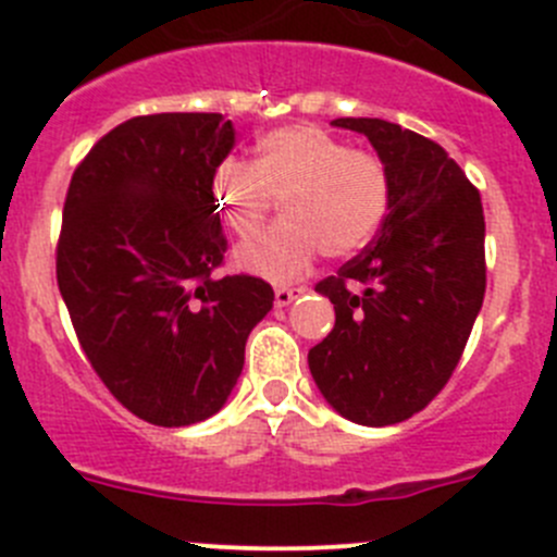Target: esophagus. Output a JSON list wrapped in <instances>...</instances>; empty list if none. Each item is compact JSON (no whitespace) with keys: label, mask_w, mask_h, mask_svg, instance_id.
Masks as SVG:
<instances>
[{"label":"esophagus","mask_w":557,"mask_h":557,"mask_svg":"<svg viewBox=\"0 0 557 557\" xmlns=\"http://www.w3.org/2000/svg\"><path fill=\"white\" fill-rule=\"evenodd\" d=\"M305 288H288V285H280V288H274V305L277 307H288L290 301L296 299V296L301 294Z\"/></svg>","instance_id":"1"}]
</instances>
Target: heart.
Masks as SVG:
<instances>
[{"mask_svg": "<svg viewBox=\"0 0 557 557\" xmlns=\"http://www.w3.org/2000/svg\"><path fill=\"white\" fill-rule=\"evenodd\" d=\"M283 199L280 226L245 247L256 272L285 283L307 272L318 250L345 258L383 226L391 172L372 150L347 148L314 126H290L256 145V161L226 159L212 172V201L237 237H252Z\"/></svg>", "mask_w": 557, "mask_h": 557, "instance_id": "1", "label": "heart"}]
</instances>
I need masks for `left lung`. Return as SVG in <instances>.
Segmentation results:
<instances>
[{
	"label": "left lung",
	"instance_id": "left-lung-1",
	"mask_svg": "<svg viewBox=\"0 0 557 557\" xmlns=\"http://www.w3.org/2000/svg\"><path fill=\"white\" fill-rule=\"evenodd\" d=\"M367 134L391 172L377 237L314 290L336 323L307 361L325 401L361 425L429 407L458 367L485 299L480 190L434 139L380 117H336Z\"/></svg>",
	"mask_w": 557,
	"mask_h": 557
}]
</instances>
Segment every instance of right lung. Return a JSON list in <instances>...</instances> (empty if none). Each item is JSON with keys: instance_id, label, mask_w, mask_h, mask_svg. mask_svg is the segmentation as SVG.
<instances>
[{"instance_id": "1", "label": "right lung", "mask_w": 557, "mask_h": 557, "mask_svg": "<svg viewBox=\"0 0 557 557\" xmlns=\"http://www.w3.org/2000/svg\"><path fill=\"white\" fill-rule=\"evenodd\" d=\"M234 148L221 112H156L107 132L70 180L55 280L77 342L139 420L199 423L226 404L274 290L218 274L226 234L212 172Z\"/></svg>"}]
</instances>
